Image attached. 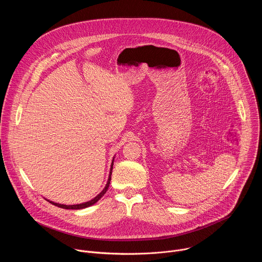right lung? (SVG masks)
Here are the masks:
<instances>
[{
	"label": "right lung",
	"mask_w": 262,
	"mask_h": 262,
	"mask_svg": "<svg viewBox=\"0 0 262 262\" xmlns=\"http://www.w3.org/2000/svg\"><path fill=\"white\" fill-rule=\"evenodd\" d=\"M112 169H113V164H112L111 166V171H110V175H108V179H107V182L104 186V189L101 191V193L99 195H97L95 198H93L92 200L88 201V202H85V203H82V204H76V205H64V204H59V203H55L53 201H50V203L58 206V207H61V208H65V209H82V208H86V207H89L91 205H93L94 203H96L104 194L105 192L107 191L108 189V185H110V181H111V175H112Z\"/></svg>",
	"instance_id": "obj_1"
}]
</instances>
